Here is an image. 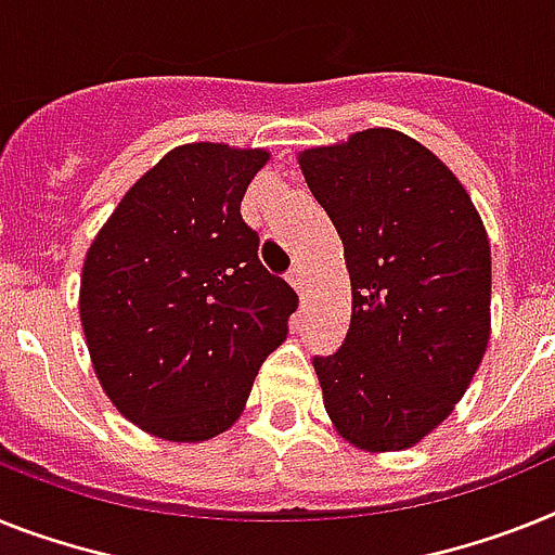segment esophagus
<instances>
[{
  "label": "esophagus",
  "mask_w": 555,
  "mask_h": 555,
  "mask_svg": "<svg viewBox=\"0 0 555 555\" xmlns=\"http://www.w3.org/2000/svg\"><path fill=\"white\" fill-rule=\"evenodd\" d=\"M287 282H291V285L296 287V291H305V285H307L305 268H301V264H293L291 273H287Z\"/></svg>",
  "instance_id": "esophagus-1"
}]
</instances>
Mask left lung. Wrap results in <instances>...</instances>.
Masks as SVG:
<instances>
[{
  "mask_svg": "<svg viewBox=\"0 0 555 555\" xmlns=\"http://www.w3.org/2000/svg\"><path fill=\"white\" fill-rule=\"evenodd\" d=\"M299 166L352 282L341 349L313 358L324 409L358 449H409L449 417L486 356V225L449 166L395 129L307 149Z\"/></svg>",
  "mask_w": 555,
  "mask_h": 555,
  "instance_id": "obj_1",
  "label": "left lung"
}]
</instances>
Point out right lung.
<instances>
[{"label": "right lung", "instance_id": "1", "mask_svg": "<svg viewBox=\"0 0 555 555\" xmlns=\"http://www.w3.org/2000/svg\"><path fill=\"white\" fill-rule=\"evenodd\" d=\"M264 149L189 143L124 194L81 270V327L104 392L171 443L222 435L285 341L299 296L259 262L240 203Z\"/></svg>", "mask_w": 555, "mask_h": 555}]
</instances>
